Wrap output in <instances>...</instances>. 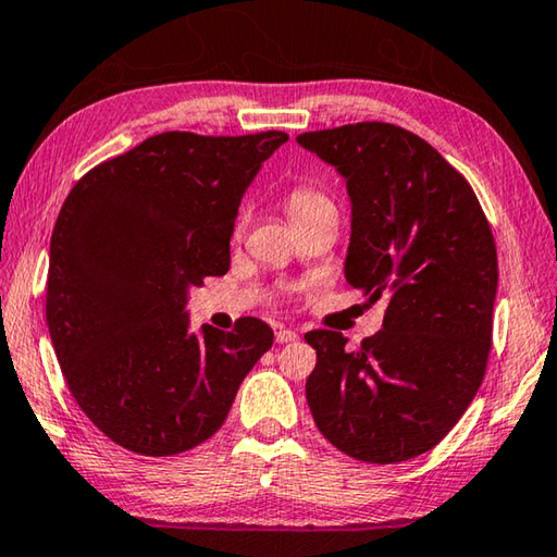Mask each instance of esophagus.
Listing matches in <instances>:
<instances>
[{"instance_id": "obj_1", "label": "esophagus", "mask_w": 557, "mask_h": 557, "mask_svg": "<svg viewBox=\"0 0 557 557\" xmlns=\"http://www.w3.org/2000/svg\"><path fill=\"white\" fill-rule=\"evenodd\" d=\"M298 339V334L293 332V330H278L276 332V342L278 344H288V342H296Z\"/></svg>"}]
</instances>
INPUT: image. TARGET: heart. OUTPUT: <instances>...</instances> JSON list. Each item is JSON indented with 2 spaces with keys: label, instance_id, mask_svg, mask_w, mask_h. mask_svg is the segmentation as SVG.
Here are the masks:
<instances>
[{
  "label": "heart",
  "instance_id": "heart-1",
  "mask_svg": "<svg viewBox=\"0 0 557 557\" xmlns=\"http://www.w3.org/2000/svg\"><path fill=\"white\" fill-rule=\"evenodd\" d=\"M286 206H288L290 220H298V218H306L310 213L324 211V208H334V203L330 201V196H324L314 186H306V184L290 188Z\"/></svg>",
  "mask_w": 557,
  "mask_h": 557
}]
</instances>
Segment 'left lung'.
<instances>
[{
	"label": "left lung",
	"instance_id": "obj_1",
	"mask_svg": "<svg viewBox=\"0 0 557 557\" xmlns=\"http://www.w3.org/2000/svg\"><path fill=\"white\" fill-rule=\"evenodd\" d=\"M298 143L346 176V283L387 300L383 330L356 351L342 332L306 334L318 351L310 412L342 454L400 463L442 442L485 377L495 237L466 176L400 125L361 121L300 133Z\"/></svg>",
	"mask_w": 557,
	"mask_h": 557
}]
</instances>
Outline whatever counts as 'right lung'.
<instances>
[{"mask_svg":"<svg viewBox=\"0 0 557 557\" xmlns=\"http://www.w3.org/2000/svg\"><path fill=\"white\" fill-rule=\"evenodd\" d=\"M283 131H166L72 186L50 237L46 320L72 397L113 444L176 456L211 438L274 344L267 322L188 332V288L230 269L245 188Z\"/></svg>","mask_w":557,"mask_h":557,"instance_id":"obj_1","label":"right lung"}]
</instances>
